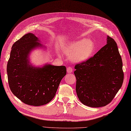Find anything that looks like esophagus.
<instances>
[{
    "instance_id": "34e87169",
    "label": "esophagus",
    "mask_w": 131,
    "mask_h": 131,
    "mask_svg": "<svg viewBox=\"0 0 131 131\" xmlns=\"http://www.w3.org/2000/svg\"><path fill=\"white\" fill-rule=\"evenodd\" d=\"M67 71L68 73H71L73 72V68L71 67H68L67 68Z\"/></svg>"
}]
</instances>
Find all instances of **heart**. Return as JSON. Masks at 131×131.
Listing matches in <instances>:
<instances>
[{
    "instance_id": "1",
    "label": "heart",
    "mask_w": 131,
    "mask_h": 131,
    "mask_svg": "<svg viewBox=\"0 0 131 131\" xmlns=\"http://www.w3.org/2000/svg\"><path fill=\"white\" fill-rule=\"evenodd\" d=\"M62 50L73 62L80 63L86 61L92 56L95 50V44L91 39H82L67 44Z\"/></svg>"
}]
</instances>
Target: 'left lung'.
<instances>
[{"mask_svg": "<svg viewBox=\"0 0 131 131\" xmlns=\"http://www.w3.org/2000/svg\"><path fill=\"white\" fill-rule=\"evenodd\" d=\"M122 66L117 43L107 36V44L93 57L75 66V90L79 101L94 108L109 104L122 85Z\"/></svg>", "mask_w": 131, "mask_h": 131, "instance_id": "8db88e82", "label": "left lung"}]
</instances>
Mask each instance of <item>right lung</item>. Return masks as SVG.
<instances>
[{
	"mask_svg": "<svg viewBox=\"0 0 131 131\" xmlns=\"http://www.w3.org/2000/svg\"><path fill=\"white\" fill-rule=\"evenodd\" d=\"M41 47L34 34H25L13 44L7 64L11 91L21 102L30 106H43L52 101L67 73L64 66L46 64L40 68L31 64L29 53L33 49Z\"/></svg>",
	"mask_w": 131,
	"mask_h": 131,
	"instance_id": "1",
	"label": "right lung"
}]
</instances>
